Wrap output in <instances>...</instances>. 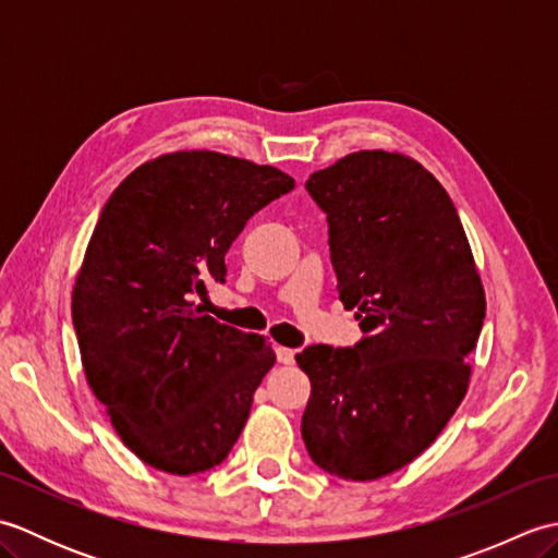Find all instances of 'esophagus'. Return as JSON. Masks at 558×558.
Masks as SVG:
<instances>
[{
  "label": "esophagus",
  "instance_id": "obj_1",
  "mask_svg": "<svg viewBox=\"0 0 558 558\" xmlns=\"http://www.w3.org/2000/svg\"><path fill=\"white\" fill-rule=\"evenodd\" d=\"M276 357H278L280 364H292V362H294V350H290V348H278V350H276Z\"/></svg>",
  "mask_w": 558,
  "mask_h": 558
}]
</instances>
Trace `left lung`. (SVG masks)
I'll return each instance as SVG.
<instances>
[{
  "label": "left lung",
  "instance_id": "obj_1",
  "mask_svg": "<svg viewBox=\"0 0 558 558\" xmlns=\"http://www.w3.org/2000/svg\"><path fill=\"white\" fill-rule=\"evenodd\" d=\"M306 192L328 218L340 302L366 336L298 354L312 381L302 438L330 475L378 480L424 453L456 414L487 300L453 201L417 160L350 153Z\"/></svg>",
  "mask_w": 558,
  "mask_h": 558
}]
</instances>
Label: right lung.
Masks as SVG:
<instances>
[{
    "label": "right lung",
    "mask_w": 558,
    "mask_h": 558,
    "mask_svg": "<svg viewBox=\"0 0 558 558\" xmlns=\"http://www.w3.org/2000/svg\"><path fill=\"white\" fill-rule=\"evenodd\" d=\"M292 189L270 165L177 150L141 165L105 204L71 316L88 386L146 465L196 475L240 438L276 352L204 314L194 294L225 282L246 220Z\"/></svg>",
    "instance_id": "1"
}]
</instances>
